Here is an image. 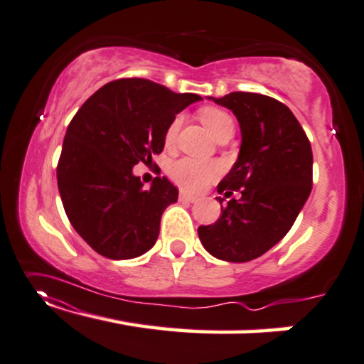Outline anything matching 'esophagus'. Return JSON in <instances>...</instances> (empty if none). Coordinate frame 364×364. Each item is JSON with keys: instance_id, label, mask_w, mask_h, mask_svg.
<instances>
[{"instance_id": "1", "label": "esophagus", "mask_w": 364, "mask_h": 364, "mask_svg": "<svg viewBox=\"0 0 364 364\" xmlns=\"http://www.w3.org/2000/svg\"><path fill=\"white\" fill-rule=\"evenodd\" d=\"M180 200L181 203H196V198L191 196L188 193H180Z\"/></svg>"}]
</instances>
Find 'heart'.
<instances>
[{"mask_svg":"<svg viewBox=\"0 0 364 364\" xmlns=\"http://www.w3.org/2000/svg\"><path fill=\"white\" fill-rule=\"evenodd\" d=\"M199 119L204 124V127L209 130V134L215 139L224 130L234 129V119L229 114L217 107H203L199 111ZM181 117H175L166 127L165 132V144L170 147L175 142L178 129H180ZM222 168L217 161H208V160H196L184 156V159L175 160L168 166V175L176 183L178 186L186 189L191 193H199L204 188H208L210 183L215 181L220 176Z\"/></svg>","mask_w":364,"mask_h":364,"instance_id":"b5f03b06","label":"heart"}]
</instances>
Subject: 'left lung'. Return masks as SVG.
<instances>
[{
    "instance_id": "8db88e82",
    "label": "left lung",
    "mask_w": 364,
    "mask_h": 364,
    "mask_svg": "<svg viewBox=\"0 0 364 364\" xmlns=\"http://www.w3.org/2000/svg\"><path fill=\"white\" fill-rule=\"evenodd\" d=\"M234 112L240 126L238 159L217 191L242 189L214 224L200 225L199 240L213 257L245 263L262 257L291 230L312 189V149L283 102L257 93L208 97Z\"/></svg>"
}]
</instances>
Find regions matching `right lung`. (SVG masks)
<instances>
[{"instance_id":"obj_1","label":"right lung","mask_w":364,"mask_h":364,"mask_svg":"<svg viewBox=\"0 0 364 364\" xmlns=\"http://www.w3.org/2000/svg\"><path fill=\"white\" fill-rule=\"evenodd\" d=\"M200 96L142 78L111 81L85 101L65 134L57 166L65 213L78 235L109 259L155 245L178 189L156 176L149 189L132 168L161 154L170 122Z\"/></svg>"}]
</instances>
